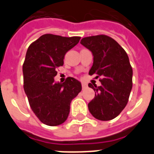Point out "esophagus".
<instances>
[{
	"label": "esophagus",
	"instance_id": "esophagus-1",
	"mask_svg": "<svg viewBox=\"0 0 154 154\" xmlns=\"http://www.w3.org/2000/svg\"><path fill=\"white\" fill-rule=\"evenodd\" d=\"M82 89H85V88L87 87V84L85 83V82H82Z\"/></svg>",
	"mask_w": 154,
	"mask_h": 154
}]
</instances>
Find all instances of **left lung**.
I'll return each instance as SVG.
<instances>
[{
  "mask_svg": "<svg viewBox=\"0 0 154 154\" xmlns=\"http://www.w3.org/2000/svg\"><path fill=\"white\" fill-rule=\"evenodd\" d=\"M81 45L92 52L93 64L89 74L101 77V85L89 83L95 97L88 104L96 119L108 121L123 111L133 87V69L127 54L114 39L106 35L84 38Z\"/></svg>",
  "mask_w": 154,
  "mask_h": 154,
  "instance_id": "obj_1",
  "label": "left lung"
}]
</instances>
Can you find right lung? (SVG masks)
I'll return each instance as SVG.
<instances>
[{
  "label": "right lung",
  "mask_w": 154,
  "mask_h": 154,
  "mask_svg": "<svg viewBox=\"0 0 154 154\" xmlns=\"http://www.w3.org/2000/svg\"><path fill=\"white\" fill-rule=\"evenodd\" d=\"M80 38L46 34L27 51L23 65L24 92L34 113L48 126H58L67 119L71 102L82 90L81 82L72 77L63 83L54 79L65 54Z\"/></svg>",
  "instance_id": "right-lung-1"
}]
</instances>
